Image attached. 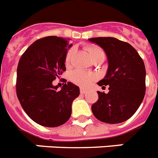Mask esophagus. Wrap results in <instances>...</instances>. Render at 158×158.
Masks as SVG:
<instances>
[{
  "label": "esophagus",
  "instance_id": "obj_1",
  "mask_svg": "<svg viewBox=\"0 0 158 158\" xmlns=\"http://www.w3.org/2000/svg\"><path fill=\"white\" fill-rule=\"evenodd\" d=\"M87 92V90L85 89H83V88H81L80 89V93L81 94H85Z\"/></svg>",
  "mask_w": 158,
  "mask_h": 158
}]
</instances>
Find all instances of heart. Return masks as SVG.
Here are the masks:
<instances>
[{"instance_id":"1","label":"heart","mask_w":158,"mask_h":158,"mask_svg":"<svg viewBox=\"0 0 158 158\" xmlns=\"http://www.w3.org/2000/svg\"><path fill=\"white\" fill-rule=\"evenodd\" d=\"M87 50L89 53L90 55L91 58L94 59L95 56H97L98 55L104 53L103 51L102 50L101 48H98L94 45H89L87 47ZM74 49L73 48H70L69 50L68 51L66 55H65L64 58V63L65 65L69 67L71 64L72 58L73 56ZM98 78L97 75L93 73H89V72L84 71V70L77 69L73 71L71 74V81L73 82L74 84L80 85L81 87H87L94 81Z\"/></svg>"}]
</instances>
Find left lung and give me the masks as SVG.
<instances>
[{
	"mask_svg": "<svg viewBox=\"0 0 158 158\" xmlns=\"http://www.w3.org/2000/svg\"><path fill=\"white\" fill-rule=\"evenodd\" d=\"M105 51L108 70L98 85L109 92L98 91V99L92 105V112L98 120L119 123L127 120L137 110L145 94V67L135 48L113 37L89 39Z\"/></svg>",
	"mask_w": 158,
	"mask_h": 158,
	"instance_id": "obj_1",
	"label": "left lung"
}]
</instances>
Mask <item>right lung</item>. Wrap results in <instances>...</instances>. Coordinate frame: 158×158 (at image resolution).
<instances>
[{
    "instance_id": "right-lung-1",
    "label": "right lung",
    "mask_w": 158,
    "mask_h": 158,
    "mask_svg": "<svg viewBox=\"0 0 158 158\" xmlns=\"http://www.w3.org/2000/svg\"><path fill=\"white\" fill-rule=\"evenodd\" d=\"M72 46L67 39L48 36L36 40L21 56L17 69L16 92L27 115L38 124L55 127L71 116L79 87L65 83L60 90L52 81L66 70L65 55Z\"/></svg>"
}]
</instances>
